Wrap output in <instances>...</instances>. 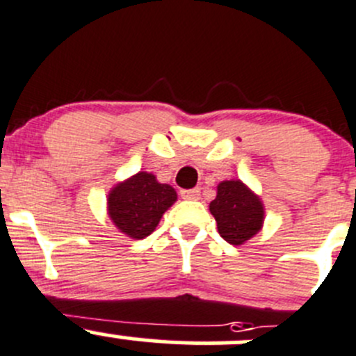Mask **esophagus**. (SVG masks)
Returning <instances> with one entry per match:
<instances>
[{"instance_id":"34e87169","label":"esophagus","mask_w":356,"mask_h":356,"mask_svg":"<svg viewBox=\"0 0 356 356\" xmlns=\"http://www.w3.org/2000/svg\"><path fill=\"white\" fill-rule=\"evenodd\" d=\"M181 196L184 200H198L200 198V189L198 188L184 189V191H181Z\"/></svg>"}]
</instances>
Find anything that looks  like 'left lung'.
<instances>
[{
  "mask_svg": "<svg viewBox=\"0 0 356 356\" xmlns=\"http://www.w3.org/2000/svg\"><path fill=\"white\" fill-rule=\"evenodd\" d=\"M219 234L231 245H241L257 234L264 220L261 198L241 181H222L216 200L210 202Z\"/></svg>",
  "mask_w": 356,
  "mask_h": 356,
  "instance_id": "obj_1",
  "label": "left lung"
}]
</instances>
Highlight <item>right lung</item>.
<instances>
[{"label": "right lung", "mask_w": 356, "mask_h": 356, "mask_svg": "<svg viewBox=\"0 0 356 356\" xmlns=\"http://www.w3.org/2000/svg\"><path fill=\"white\" fill-rule=\"evenodd\" d=\"M175 200L177 193L172 186L160 184L153 174L139 172L109 191L108 213L122 233L143 240L156 229Z\"/></svg>", "instance_id": "add662e5"}]
</instances>
